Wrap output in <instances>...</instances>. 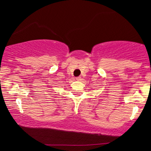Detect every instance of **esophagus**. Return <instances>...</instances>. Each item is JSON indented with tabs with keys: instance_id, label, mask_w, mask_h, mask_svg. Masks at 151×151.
Returning a JSON list of instances; mask_svg holds the SVG:
<instances>
[{
	"instance_id": "34e87169",
	"label": "esophagus",
	"mask_w": 151,
	"mask_h": 151,
	"mask_svg": "<svg viewBox=\"0 0 151 151\" xmlns=\"http://www.w3.org/2000/svg\"><path fill=\"white\" fill-rule=\"evenodd\" d=\"M76 79H77V81H79V80H81V77H78L76 78Z\"/></svg>"
}]
</instances>
